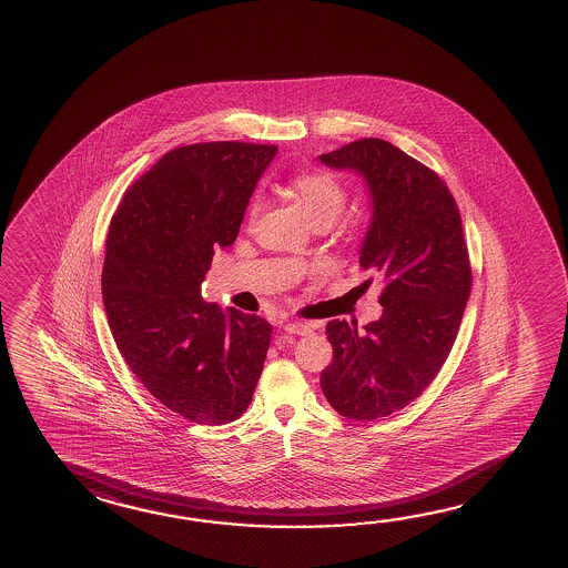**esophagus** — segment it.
Segmentation results:
<instances>
[{
  "mask_svg": "<svg viewBox=\"0 0 568 568\" xmlns=\"http://www.w3.org/2000/svg\"><path fill=\"white\" fill-rule=\"evenodd\" d=\"M313 328H315V325L307 323V321H287L285 323V331L293 333V335H307Z\"/></svg>",
  "mask_w": 568,
  "mask_h": 568,
  "instance_id": "34e87169",
  "label": "esophagus"
}]
</instances>
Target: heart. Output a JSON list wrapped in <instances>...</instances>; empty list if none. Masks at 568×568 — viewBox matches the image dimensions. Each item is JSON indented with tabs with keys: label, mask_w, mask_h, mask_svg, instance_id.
<instances>
[{
	"label": "heart",
	"mask_w": 568,
	"mask_h": 568,
	"mask_svg": "<svg viewBox=\"0 0 568 568\" xmlns=\"http://www.w3.org/2000/svg\"><path fill=\"white\" fill-rule=\"evenodd\" d=\"M291 187L301 207L313 223L323 221L331 225L347 207L348 193L345 185L328 171H303L293 180ZM260 211L261 200L255 197L251 201V217H257Z\"/></svg>",
	"instance_id": "1"
}]
</instances>
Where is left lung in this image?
<instances>
[{
  "label": "left lung",
  "mask_w": 568,
  "mask_h": 568,
  "mask_svg": "<svg viewBox=\"0 0 568 568\" xmlns=\"http://www.w3.org/2000/svg\"><path fill=\"white\" fill-rule=\"evenodd\" d=\"M318 160L367 181L373 220L358 265L383 285L378 321L361 331L328 321L321 388L338 415L375 420L420 397L445 365L473 283L467 241L447 183L393 143L367 138Z\"/></svg>",
  "instance_id": "left-lung-1"
}]
</instances>
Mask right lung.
<instances>
[{
  "label": "right lung",
  "instance_id": "obj_1",
  "mask_svg": "<svg viewBox=\"0 0 568 568\" xmlns=\"http://www.w3.org/2000/svg\"><path fill=\"white\" fill-rule=\"evenodd\" d=\"M277 145L211 141L175 148L125 191L111 217L103 305L121 357L153 397L200 425L250 407L273 327L205 303L200 285L231 245Z\"/></svg>",
  "mask_w": 568,
  "mask_h": 568
}]
</instances>
